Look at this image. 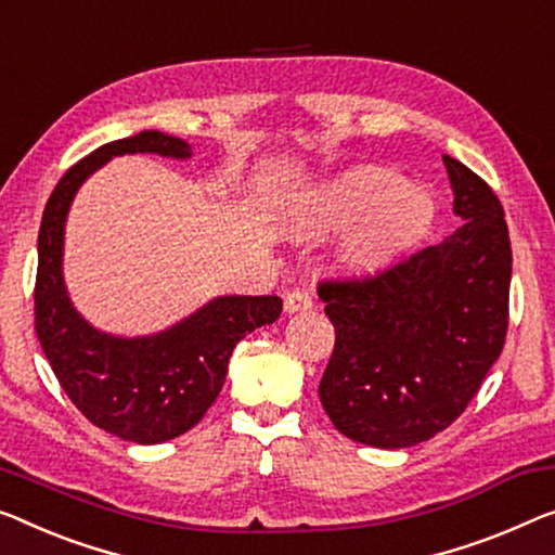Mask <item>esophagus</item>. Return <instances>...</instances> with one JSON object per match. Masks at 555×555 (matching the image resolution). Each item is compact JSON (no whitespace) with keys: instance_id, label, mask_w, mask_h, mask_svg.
Wrapping results in <instances>:
<instances>
[{"instance_id":"esophagus-1","label":"esophagus","mask_w":555,"mask_h":555,"mask_svg":"<svg viewBox=\"0 0 555 555\" xmlns=\"http://www.w3.org/2000/svg\"><path fill=\"white\" fill-rule=\"evenodd\" d=\"M313 306L309 292H304V288H294V292H288L284 296V311L286 313H299V311H309Z\"/></svg>"}]
</instances>
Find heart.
Returning a JSON list of instances; mask_svg holds the SVG:
<instances>
[{
	"mask_svg": "<svg viewBox=\"0 0 555 555\" xmlns=\"http://www.w3.org/2000/svg\"><path fill=\"white\" fill-rule=\"evenodd\" d=\"M436 219L428 192L409 186L401 173L378 167L346 169L311 189L288 211L296 238L348 229L338 263L351 274H376L424 242Z\"/></svg>",
	"mask_w": 555,
	"mask_h": 555,
	"instance_id": "obj_1",
	"label": "heart"
}]
</instances>
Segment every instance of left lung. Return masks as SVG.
Returning a JSON list of instances; mask_svg holds the SVG:
<instances>
[{
	"label": "left lung",
	"instance_id": "8db88e82",
	"mask_svg": "<svg viewBox=\"0 0 555 555\" xmlns=\"http://www.w3.org/2000/svg\"><path fill=\"white\" fill-rule=\"evenodd\" d=\"M443 164L463 224L374 279L319 288L336 328L321 403L338 431L374 449L449 428L506 341L514 259L501 202L459 159Z\"/></svg>",
	"mask_w": 555,
	"mask_h": 555
}]
</instances>
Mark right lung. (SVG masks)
<instances>
[{"mask_svg": "<svg viewBox=\"0 0 555 555\" xmlns=\"http://www.w3.org/2000/svg\"><path fill=\"white\" fill-rule=\"evenodd\" d=\"M124 154L184 162L192 144L146 129L99 146L64 173L39 227L37 336L74 406L124 441H171L204 418L224 386L236 344L274 324L279 296H217L169 328L146 336L106 334L81 317L64 284V229L72 202L94 171Z\"/></svg>", "mask_w": 555, "mask_h": 555, "instance_id": "1", "label": "right lung"}]
</instances>
